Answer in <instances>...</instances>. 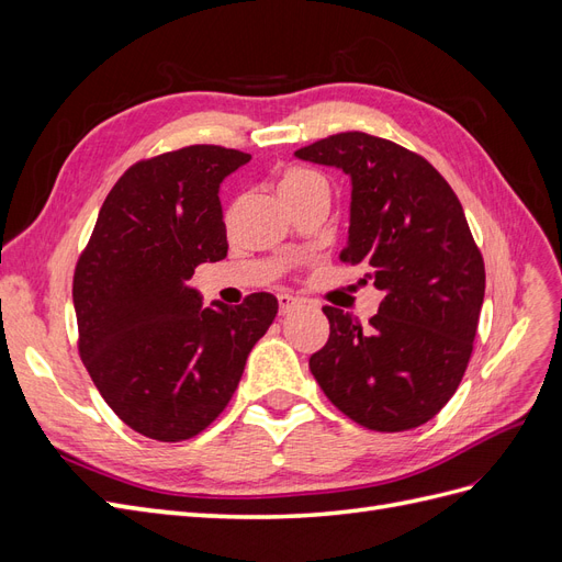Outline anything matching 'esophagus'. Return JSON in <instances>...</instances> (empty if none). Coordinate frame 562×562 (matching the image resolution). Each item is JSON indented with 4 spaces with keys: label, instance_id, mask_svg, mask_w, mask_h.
I'll return each instance as SVG.
<instances>
[{
    "label": "esophagus",
    "instance_id": "1",
    "mask_svg": "<svg viewBox=\"0 0 562 562\" xmlns=\"http://www.w3.org/2000/svg\"><path fill=\"white\" fill-rule=\"evenodd\" d=\"M297 304H300V300L293 297V295H288V293H281V295H279V310H281L283 316L291 314V312L297 307Z\"/></svg>",
    "mask_w": 562,
    "mask_h": 562
}]
</instances>
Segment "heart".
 Masks as SVG:
<instances>
[{"instance_id":"1","label":"heart","mask_w":562,"mask_h":562,"mask_svg":"<svg viewBox=\"0 0 562 562\" xmlns=\"http://www.w3.org/2000/svg\"><path fill=\"white\" fill-rule=\"evenodd\" d=\"M326 190V180L314 168L304 166H288L279 173V192L285 201H291L300 194H307L312 190Z\"/></svg>"}]
</instances>
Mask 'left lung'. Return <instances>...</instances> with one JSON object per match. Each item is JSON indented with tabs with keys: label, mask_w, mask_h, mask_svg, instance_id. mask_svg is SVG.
Segmentation results:
<instances>
[{
	"label": "left lung",
	"mask_w": 562,
	"mask_h": 562,
	"mask_svg": "<svg viewBox=\"0 0 562 562\" xmlns=\"http://www.w3.org/2000/svg\"><path fill=\"white\" fill-rule=\"evenodd\" d=\"M351 178L349 244L384 293L361 326L323 307L328 342L310 359L323 394L372 431H407L440 413L464 378L485 295V265L452 187L417 151L361 131L295 151ZM366 281V279H363Z\"/></svg>",
	"instance_id": "1"
}]
</instances>
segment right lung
Wrapping results in <instances>:
<instances>
[{
  "instance_id": "1",
  "label": "right lung",
  "mask_w": 562,
  "mask_h": 562,
  "mask_svg": "<svg viewBox=\"0 0 562 562\" xmlns=\"http://www.w3.org/2000/svg\"><path fill=\"white\" fill-rule=\"evenodd\" d=\"M248 161L246 151L220 145L135 161L77 260L81 361L114 415L161 443L201 434L225 411L279 312L271 293L203 310L190 285L201 262L227 255L217 190Z\"/></svg>"
}]
</instances>
